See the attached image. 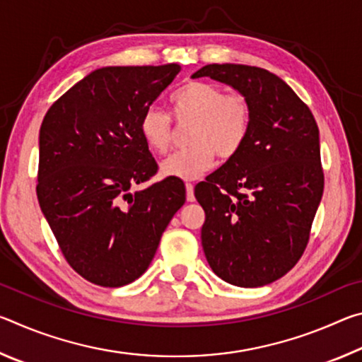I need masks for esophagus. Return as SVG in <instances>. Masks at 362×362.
I'll return each mask as SVG.
<instances>
[{"label":"esophagus","mask_w":362,"mask_h":362,"mask_svg":"<svg viewBox=\"0 0 362 362\" xmlns=\"http://www.w3.org/2000/svg\"><path fill=\"white\" fill-rule=\"evenodd\" d=\"M185 188H187V201H188V203H193V201H194V194H193V185H192V183H187Z\"/></svg>","instance_id":"1"}]
</instances>
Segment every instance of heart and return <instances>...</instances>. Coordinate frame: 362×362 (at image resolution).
Returning <instances> with one entry per match:
<instances>
[{"mask_svg": "<svg viewBox=\"0 0 362 362\" xmlns=\"http://www.w3.org/2000/svg\"><path fill=\"white\" fill-rule=\"evenodd\" d=\"M177 121H193L187 150L175 153L161 164L168 177L194 180L209 170L217 155L233 158L246 144L252 108L243 94H225L217 84L188 81L170 95ZM140 134L156 155H166L173 144L170 121L161 110L150 107L140 119Z\"/></svg>", "mask_w": 362, "mask_h": 362, "instance_id": "1", "label": "heart"}]
</instances>
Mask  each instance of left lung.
Instances as JSON below:
<instances>
[{"label": "left lung", "instance_id": "1", "mask_svg": "<svg viewBox=\"0 0 362 362\" xmlns=\"http://www.w3.org/2000/svg\"><path fill=\"white\" fill-rule=\"evenodd\" d=\"M243 94L252 108L246 144L194 188L206 212L201 243L212 272L238 287L273 283L296 265L321 203L320 129L279 76L212 64L193 73Z\"/></svg>", "mask_w": 362, "mask_h": 362}]
</instances>
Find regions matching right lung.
Here are the masks:
<instances>
[{
	"label": "right lung",
	"mask_w": 362,
	"mask_h": 362,
	"mask_svg": "<svg viewBox=\"0 0 362 362\" xmlns=\"http://www.w3.org/2000/svg\"><path fill=\"white\" fill-rule=\"evenodd\" d=\"M180 70L177 64L97 69L42 119L40 207L70 267L97 286L142 276L185 203V185L170 177L132 192L158 170L140 119Z\"/></svg>",
	"instance_id": "obj_1"
}]
</instances>
